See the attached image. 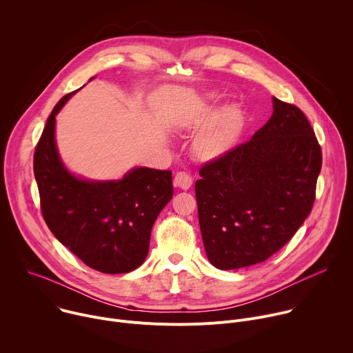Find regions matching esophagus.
I'll use <instances>...</instances> for the list:
<instances>
[{"instance_id":"esophagus-1","label":"esophagus","mask_w":353,"mask_h":353,"mask_svg":"<svg viewBox=\"0 0 353 353\" xmlns=\"http://www.w3.org/2000/svg\"><path fill=\"white\" fill-rule=\"evenodd\" d=\"M173 183L176 187L181 188V190H188L192 184V177L188 174V173H184V172H179L174 179H173Z\"/></svg>"}]
</instances>
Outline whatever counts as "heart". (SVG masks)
<instances>
[{"instance_id":"b5f03b06","label":"heart","mask_w":353,"mask_h":353,"mask_svg":"<svg viewBox=\"0 0 353 353\" xmlns=\"http://www.w3.org/2000/svg\"><path fill=\"white\" fill-rule=\"evenodd\" d=\"M216 96L208 94L210 100ZM244 130V121L237 109L225 108L203 130L194 141L192 150L199 161L215 162L226 155L237 146Z\"/></svg>"}]
</instances>
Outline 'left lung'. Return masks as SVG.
<instances>
[{
    "label": "left lung",
    "instance_id": "8db88e82",
    "mask_svg": "<svg viewBox=\"0 0 353 353\" xmlns=\"http://www.w3.org/2000/svg\"><path fill=\"white\" fill-rule=\"evenodd\" d=\"M272 108L271 119L250 141L199 170V228L218 270L265 261L312 211L321 148L299 108L276 97Z\"/></svg>",
    "mask_w": 353,
    "mask_h": 353
}]
</instances>
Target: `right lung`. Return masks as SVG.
I'll return each instance as SVG.
<instances>
[{"mask_svg": "<svg viewBox=\"0 0 353 353\" xmlns=\"http://www.w3.org/2000/svg\"><path fill=\"white\" fill-rule=\"evenodd\" d=\"M74 93L56 105L34 150L43 218L88 267L125 274L148 256L150 230L173 196L172 172L134 168L120 180H88L71 173L57 149L56 116Z\"/></svg>", "mask_w": 353, "mask_h": 353, "instance_id": "obj_1", "label": "right lung"}]
</instances>
